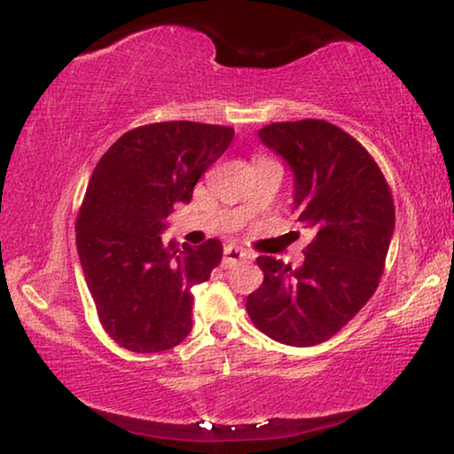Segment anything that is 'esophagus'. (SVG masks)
<instances>
[{"label":"esophagus","mask_w":454,"mask_h":454,"mask_svg":"<svg viewBox=\"0 0 454 454\" xmlns=\"http://www.w3.org/2000/svg\"><path fill=\"white\" fill-rule=\"evenodd\" d=\"M247 259V253L243 249H239V247H226L223 249V268H232V265H237L239 262H245Z\"/></svg>","instance_id":"34e87169"}]
</instances>
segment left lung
<instances>
[{
    "label": "left lung",
    "instance_id": "1",
    "mask_svg": "<svg viewBox=\"0 0 454 454\" xmlns=\"http://www.w3.org/2000/svg\"><path fill=\"white\" fill-rule=\"evenodd\" d=\"M259 141L293 172V207L311 243L299 268L257 257L263 284L247 297V311L274 340L313 347L347 325L376 293L395 234V205L373 157L334 124H268Z\"/></svg>",
    "mask_w": 454,
    "mask_h": 454
}]
</instances>
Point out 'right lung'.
Here are the masks:
<instances>
[{"label":"right lung","mask_w":454,"mask_h":454,"mask_svg":"<svg viewBox=\"0 0 454 454\" xmlns=\"http://www.w3.org/2000/svg\"><path fill=\"white\" fill-rule=\"evenodd\" d=\"M234 137L228 126L160 122L126 132L90 174L76 251L104 330L120 347L160 353L192 328L195 284L209 280L223 247L161 243L168 215Z\"/></svg>","instance_id":"right-lung-1"}]
</instances>
